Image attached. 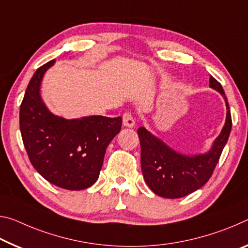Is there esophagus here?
Listing matches in <instances>:
<instances>
[{"instance_id": "1", "label": "esophagus", "mask_w": 248, "mask_h": 248, "mask_svg": "<svg viewBox=\"0 0 248 248\" xmlns=\"http://www.w3.org/2000/svg\"><path fill=\"white\" fill-rule=\"evenodd\" d=\"M123 124H124V127H128V128H132L133 125H135V119H133L131 112L124 113Z\"/></svg>"}]
</instances>
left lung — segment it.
I'll return each mask as SVG.
<instances>
[{"label":"left lung","mask_w":248,"mask_h":248,"mask_svg":"<svg viewBox=\"0 0 248 248\" xmlns=\"http://www.w3.org/2000/svg\"><path fill=\"white\" fill-rule=\"evenodd\" d=\"M210 87L226 103V120L217 138L205 153L186 155L176 152L144 127L138 129L141 145V170L153 193L166 199H179L205 184L213 173L232 129L231 110L222 85L210 77Z\"/></svg>","instance_id":"left-lung-1"}]
</instances>
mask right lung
Returning a JSON list of instances; mask_svg holds the SVG:
<instances>
[{"label": "right lung", "instance_id": "obj_1", "mask_svg": "<svg viewBox=\"0 0 248 248\" xmlns=\"http://www.w3.org/2000/svg\"><path fill=\"white\" fill-rule=\"evenodd\" d=\"M50 61L39 67L27 86L19 129L31 163L54 186L85 190L96 182L108 144L119 133L121 117L89 116L65 119L52 113L41 97V85Z\"/></svg>", "mask_w": 248, "mask_h": 248}]
</instances>
